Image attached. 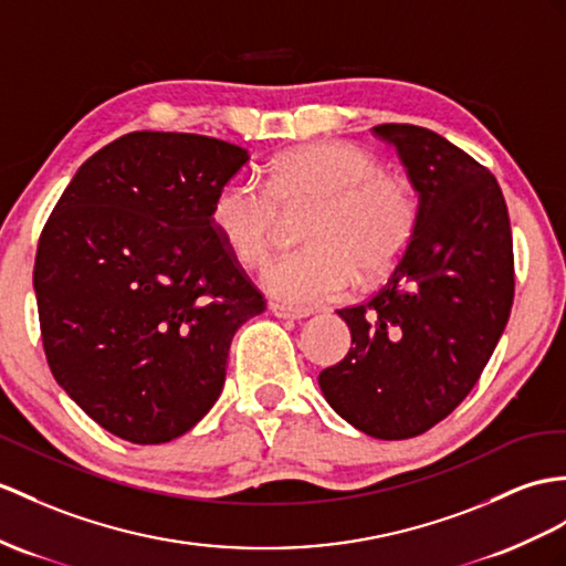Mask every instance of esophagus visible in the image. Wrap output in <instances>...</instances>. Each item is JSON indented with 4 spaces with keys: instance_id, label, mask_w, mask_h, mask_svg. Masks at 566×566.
Returning <instances> with one entry per match:
<instances>
[{
    "instance_id": "1",
    "label": "esophagus",
    "mask_w": 566,
    "mask_h": 566,
    "mask_svg": "<svg viewBox=\"0 0 566 566\" xmlns=\"http://www.w3.org/2000/svg\"><path fill=\"white\" fill-rule=\"evenodd\" d=\"M271 312L279 316V319H305L312 312L310 310H293V307H285V305H271Z\"/></svg>"
}]
</instances>
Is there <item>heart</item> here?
<instances>
[{"mask_svg":"<svg viewBox=\"0 0 566 566\" xmlns=\"http://www.w3.org/2000/svg\"><path fill=\"white\" fill-rule=\"evenodd\" d=\"M312 206L307 247L271 259L261 287L283 305L310 310L343 295L357 275L387 273L418 228V199L369 150L346 142L293 148L264 182L235 175L211 201V228L232 259L256 264L271 250L283 211Z\"/></svg>","mask_w":566,"mask_h":566,"instance_id":"b5f03b06","label":"heart"}]
</instances>
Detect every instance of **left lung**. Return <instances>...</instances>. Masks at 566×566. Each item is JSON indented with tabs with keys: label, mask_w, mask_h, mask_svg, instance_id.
Instances as JSON below:
<instances>
[{
	"label": "left lung",
	"mask_w": 566,
	"mask_h": 566,
	"mask_svg": "<svg viewBox=\"0 0 566 566\" xmlns=\"http://www.w3.org/2000/svg\"><path fill=\"white\" fill-rule=\"evenodd\" d=\"M371 132L406 165L418 228L387 285L338 310L353 348L319 387L360 432L408 439L471 394L497 348L514 302V242L497 179L465 150L416 124Z\"/></svg>",
	"instance_id": "obj_1"
}]
</instances>
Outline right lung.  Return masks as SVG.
Returning a JSON list of instances; mask_svg holds the SVG:
<instances>
[{
	"mask_svg": "<svg viewBox=\"0 0 566 566\" xmlns=\"http://www.w3.org/2000/svg\"><path fill=\"white\" fill-rule=\"evenodd\" d=\"M247 160L211 136L124 134L81 165L40 232L48 365L132 444L189 432L218 401L235 331L266 310L209 216Z\"/></svg>",
	"mask_w": 566,
	"mask_h": 566,
	"instance_id": "1",
	"label": "right lung"
}]
</instances>
